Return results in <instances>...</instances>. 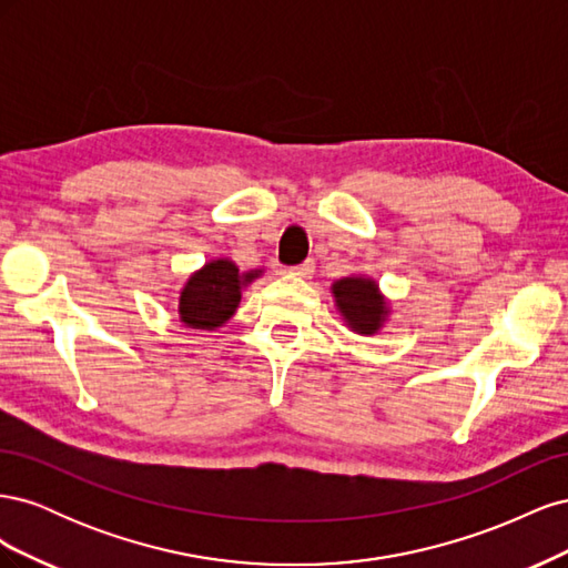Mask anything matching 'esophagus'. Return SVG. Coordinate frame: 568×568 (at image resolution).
Here are the masks:
<instances>
[{"label":"esophagus","mask_w":568,"mask_h":568,"mask_svg":"<svg viewBox=\"0 0 568 568\" xmlns=\"http://www.w3.org/2000/svg\"><path fill=\"white\" fill-rule=\"evenodd\" d=\"M313 272H315V263L313 261H305L301 265L288 267V274H296V277H311Z\"/></svg>","instance_id":"obj_1"}]
</instances>
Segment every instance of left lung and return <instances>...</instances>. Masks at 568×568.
<instances>
[{
	"mask_svg": "<svg viewBox=\"0 0 568 568\" xmlns=\"http://www.w3.org/2000/svg\"><path fill=\"white\" fill-rule=\"evenodd\" d=\"M332 296L343 322L359 336L379 334L390 315L388 301L379 291V284L372 277H365V274H351V277L336 280L332 284Z\"/></svg>",
	"mask_w": 568,
	"mask_h": 568,
	"instance_id": "1",
	"label": "left lung"
}]
</instances>
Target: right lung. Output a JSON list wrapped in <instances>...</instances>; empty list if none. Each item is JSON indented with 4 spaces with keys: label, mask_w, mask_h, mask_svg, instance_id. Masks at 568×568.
<instances>
[{
    "label": "right lung",
    "mask_w": 568,
    "mask_h": 568,
    "mask_svg": "<svg viewBox=\"0 0 568 568\" xmlns=\"http://www.w3.org/2000/svg\"><path fill=\"white\" fill-rule=\"evenodd\" d=\"M263 274V270L239 272L230 257L205 263L180 291V322L192 329L213 332L225 324L242 301V291Z\"/></svg>",
    "instance_id": "add662e5"
}]
</instances>
